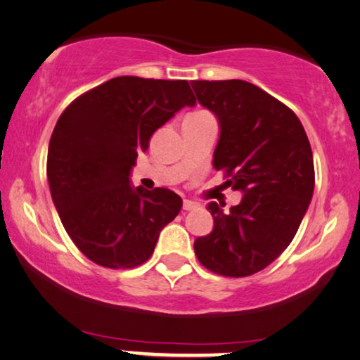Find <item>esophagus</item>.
I'll return each instance as SVG.
<instances>
[{
	"mask_svg": "<svg viewBox=\"0 0 360 360\" xmlns=\"http://www.w3.org/2000/svg\"><path fill=\"white\" fill-rule=\"evenodd\" d=\"M196 207H198L196 202L189 201V199H184V201H183V210L184 211H193V210H196Z\"/></svg>",
	"mask_w": 360,
	"mask_h": 360,
	"instance_id": "obj_1",
	"label": "esophagus"
}]
</instances>
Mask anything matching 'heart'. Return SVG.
<instances>
[{
  "label": "heart",
  "instance_id": "1",
  "mask_svg": "<svg viewBox=\"0 0 360 360\" xmlns=\"http://www.w3.org/2000/svg\"><path fill=\"white\" fill-rule=\"evenodd\" d=\"M198 114H202V112H198ZM198 114H191V115H198Z\"/></svg>",
  "mask_w": 360,
  "mask_h": 360
}]
</instances>
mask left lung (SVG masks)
<instances>
[{"instance_id":"left-lung-1","label":"left lung","mask_w":360,"mask_h":360,"mask_svg":"<svg viewBox=\"0 0 360 360\" xmlns=\"http://www.w3.org/2000/svg\"><path fill=\"white\" fill-rule=\"evenodd\" d=\"M198 102L216 115L213 167L243 193L240 205L207 210L213 231L194 241L202 266L223 276L263 270L292 243L314 194V155L304 125L285 103L245 80H193Z\"/></svg>"}]
</instances>
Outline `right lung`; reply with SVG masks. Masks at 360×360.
Wrapping results in <instances>:
<instances>
[{"label": "right lung", "mask_w": 360, "mask_h": 360, "mask_svg": "<svg viewBox=\"0 0 360 360\" xmlns=\"http://www.w3.org/2000/svg\"><path fill=\"white\" fill-rule=\"evenodd\" d=\"M196 98L186 80L115 77L75 98L56 122L46 176L63 228L86 258L134 268L153 255L183 199L171 189L131 184L137 153Z\"/></svg>", "instance_id": "right-lung-1"}]
</instances>
